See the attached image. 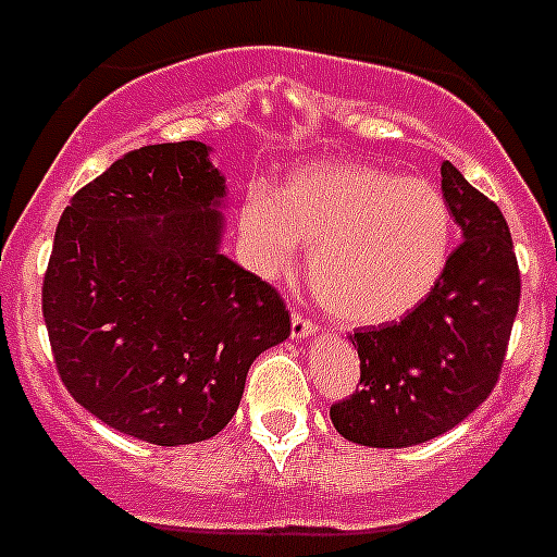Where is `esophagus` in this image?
Wrapping results in <instances>:
<instances>
[{"label": "esophagus", "instance_id": "obj_1", "mask_svg": "<svg viewBox=\"0 0 557 557\" xmlns=\"http://www.w3.org/2000/svg\"><path fill=\"white\" fill-rule=\"evenodd\" d=\"M314 331H318V325H314L312 320H306L300 312L293 314V336H295V339H300V336H312Z\"/></svg>", "mask_w": 557, "mask_h": 557}]
</instances>
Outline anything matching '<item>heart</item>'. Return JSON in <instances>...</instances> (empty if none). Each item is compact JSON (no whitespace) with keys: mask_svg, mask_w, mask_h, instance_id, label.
I'll return each mask as SVG.
<instances>
[{"mask_svg":"<svg viewBox=\"0 0 557 557\" xmlns=\"http://www.w3.org/2000/svg\"><path fill=\"white\" fill-rule=\"evenodd\" d=\"M453 218L425 178L356 162H314L275 196L251 193L239 234L253 264L284 275L309 257V284L325 312L348 325H379L411 312L438 282Z\"/></svg>","mask_w":557,"mask_h":557,"instance_id":"1","label":"heart"}]
</instances>
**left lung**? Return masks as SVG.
I'll return each mask as SVG.
<instances>
[{
  "instance_id": "obj_1",
  "label": "left lung",
  "mask_w": 557,
  "mask_h": 557,
  "mask_svg": "<svg viewBox=\"0 0 557 557\" xmlns=\"http://www.w3.org/2000/svg\"><path fill=\"white\" fill-rule=\"evenodd\" d=\"M442 193L461 228L431 293L397 323L354 331L359 389L331 406L348 442L411 447L467 420L499 379L519 312V264L503 212L442 165Z\"/></svg>"
}]
</instances>
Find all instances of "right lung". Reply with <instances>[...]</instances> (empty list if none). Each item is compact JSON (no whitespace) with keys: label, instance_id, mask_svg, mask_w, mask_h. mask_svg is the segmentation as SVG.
<instances>
[{"label":"right lung","instance_id":"obj_1","mask_svg":"<svg viewBox=\"0 0 557 557\" xmlns=\"http://www.w3.org/2000/svg\"><path fill=\"white\" fill-rule=\"evenodd\" d=\"M226 178L198 140L129 151L54 232L44 320L65 389L149 445L228 425L245 375L289 336L282 295L221 253Z\"/></svg>","mask_w":557,"mask_h":557}]
</instances>
